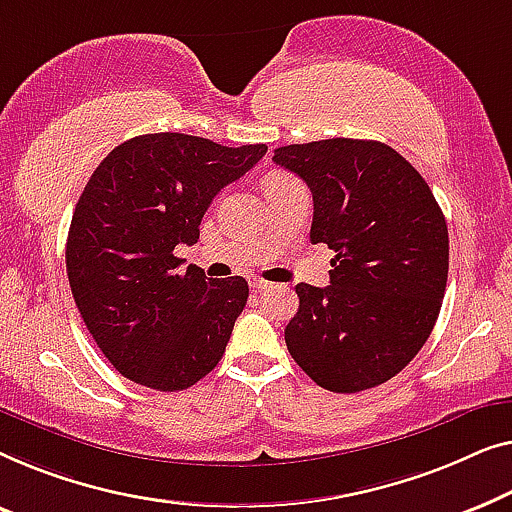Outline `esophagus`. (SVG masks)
Listing matches in <instances>:
<instances>
[{
    "instance_id": "esophagus-1",
    "label": "esophagus",
    "mask_w": 512,
    "mask_h": 512,
    "mask_svg": "<svg viewBox=\"0 0 512 512\" xmlns=\"http://www.w3.org/2000/svg\"><path fill=\"white\" fill-rule=\"evenodd\" d=\"M250 287H253L255 292H262V290H266V287H271V283H266V280H262V278H253L250 280Z\"/></svg>"
}]
</instances>
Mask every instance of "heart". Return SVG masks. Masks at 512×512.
Masks as SVG:
<instances>
[{
	"mask_svg": "<svg viewBox=\"0 0 512 512\" xmlns=\"http://www.w3.org/2000/svg\"><path fill=\"white\" fill-rule=\"evenodd\" d=\"M290 181H294V178L287 176V174H271V176L264 181V190H271V187L285 185V183H290Z\"/></svg>",
	"mask_w": 512,
	"mask_h": 512,
	"instance_id": "b5f03b06",
	"label": "heart"
}]
</instances>
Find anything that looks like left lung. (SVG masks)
I'll list each match as a JSON object with an SVG mask.
<instances>
[{
	"label": "left lung",
	"mask_w": 512,
	"mask_h": 512,
	"mask_svg": "<svg viewBox=\"0 0 512 512\" xmlns=\"http://www.w3.org/2000/svg\"><path fill=\"white\" fill-rule=\"evenodd\" d=\"M273 162L311 187V241L336 253L327 287H294L287 350L329 392L387 383L441 313L450 259L441 206L413 164L380 141L292 143Z\"/></svg>",
	"instance_id": "left-lung-1"
}]
</instances>
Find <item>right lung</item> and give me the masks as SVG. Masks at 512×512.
I'll return each mask as SVG.
<instances>
[{
	"instance_id": "1",
	"label": "right lung",
	"mask_w": 512,
	"mask_h": 512,
	"mask_svg": "<svg viewBox=\"0 0 512 512\" xmlns=\"http://www.w3.org/2000/svg\"><path fill=\"white\" fill-rule=\"evenodd\" d=\"M266 153L160 132L115 146L90 176L71 218L67 276L85 327L122 376L178 392L225 355L248 301L246 278L178 273L174 248L194 246L222 187Z\"/></svg>"
}]
</instances>
